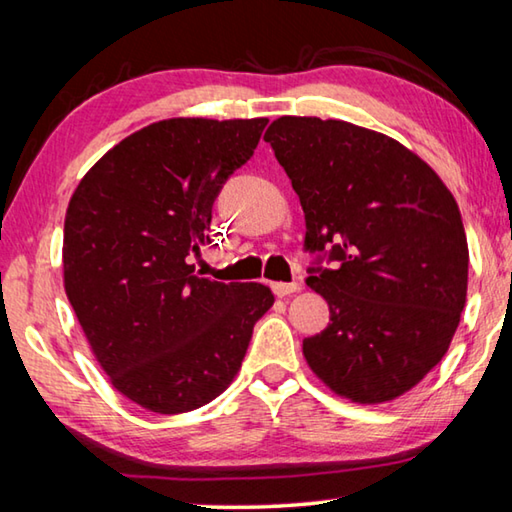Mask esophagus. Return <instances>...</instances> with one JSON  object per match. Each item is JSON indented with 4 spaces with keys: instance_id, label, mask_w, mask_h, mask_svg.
<instances>
[{
    "instance_id": "34e87169",
    "label": "esophagus",
    "mask_w": 512,
    "mask_h": 512,
    "mask_svg": "<svg viewBox=\"0 0 512 512\" xmlns=\"http://www.w3.org/2000/svg\"><path fill=\"white\" fill-rule=\"evenodd\" d=\"M271 289L277 298H284V296H291V293H298L300 284L298 282H273Z\"/></svg>"
}]
</instances>
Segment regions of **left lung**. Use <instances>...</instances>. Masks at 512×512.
Masks as SVG:
<instances>
[{"mask_svg": "<svg viewBox=\"0 0 512 512\" xmlns=\"http://www.w3.org/2000/svg\"><path fill=\"white\" fill-rule=\"evenodd\" d=\"M305 212L329 325L302 341L314 375L357 404L391 402L445 357L467 298V239L438 173L393 137L341 119L280 117L264 135Z\"/></svg>", "mask_w": 512, "mask_h": 512, "instance_id": "obj_1", "label": "left lung"}]
</instances>
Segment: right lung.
Returning a JSON list of instances; mask_svg holds the SVG:
<instances>
[{
  "label": "right lung",
  "mask_w": 512,
  "mask_h": 512,
  "mask_svg": "<svg viewBox=\"0 0 512 512\" xmlns=\"http://www.w3.org/2000/svg\"><path fill=\"white\" fill-rule=\"evenodd\" d=\"M266 124L155 121L112 146L69 198L65 293L110 384L146 411L176 415L221 395L273 307L264 284L214 282L189 264Z\"/></svg>",
  "instance_id": "1"
}]
</instances>
